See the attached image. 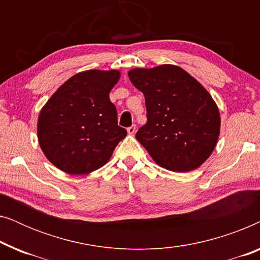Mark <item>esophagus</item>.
I'll return each mask as SVG.
<instances>
[{"mask_svg":"<svg viewBox=\"0 0 260 260\" xmlns=\"http://www.w3.org/2000/svg\"><path fill=\"white\" fill-rule=\"evenodd\" d=\"M126 130H127V134H129V135H134L135 133H136V125H135V124H133V125L127 127Z\"/></svg>","mask_w":260,"mask_h":260,"instance_id":"esophagus-1","label":"esophagus"}]
</instances>
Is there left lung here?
I'll return each instance as SVG.
<instances>
[{"instance_id": "1", "label": "left lung", "mask_w": 260, "mask_h": 260, "mask_svg": "<svg viewBox=\"0 0 260 260\" xmlns=\"http://www.w3.org/2000/svg\"><path fill=\"white\" fill-rule=\"evenodd\" d=\"M130 81L143 92L147 123L136 133L152 159L172 172H190L214 150L220 134L218 106L181 67L135 69Z\"/></svg>"}]
</instances>
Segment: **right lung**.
I'll return each mask as SVG.
<instances>
[{
	"label": "right lung",
	"instance_id": "obj_1",
	"mask_svg": "<svg viewBox=\"0 0 260 260\" xmlns=\"http://www.w3.org/2000/svg\"><path fill=\"white\" fill-rule=\"evenodd\" d=\"M118 71L91 70L70 78L48 99L38 120V138L49 161L81 175L101 168L126 136L109 93Z\"/></svg>",
	"mask_w": 260,
	"mask_h": 260
}]
</instances>
